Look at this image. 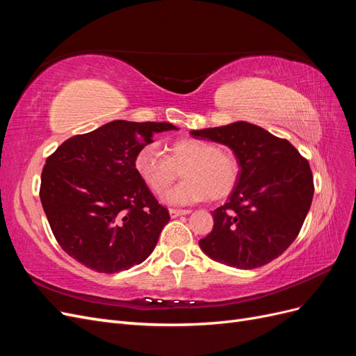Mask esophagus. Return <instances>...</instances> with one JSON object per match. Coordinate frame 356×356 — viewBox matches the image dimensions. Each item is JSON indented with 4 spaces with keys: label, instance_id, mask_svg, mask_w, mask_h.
Returning <instances> with one entry per match:
<instances>
[{
    "label": "esophagus",
    "instance_id": "34e87169",
    "mask_svg": "<svg viewBox=\"0 0 356 356\" xmlns=\"http://www.w3.org/2000/svg\"><path fill=\"white\" fill-rule=\"evenodd\" d=\"M169 213H170V218H177V217H181V215L190 213V211L188 209H169Z\"/></svg>",
    "mask_w": 356,
    "mask_h": 356
}]
</instances>
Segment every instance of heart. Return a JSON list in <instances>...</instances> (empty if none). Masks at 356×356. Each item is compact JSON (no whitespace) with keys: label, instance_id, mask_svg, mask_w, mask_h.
<instances>
[{"label":"heart","instance_id":"heart-1","mask_svg":"<svg viewBox=\"0 0 356 356\" xmlns=\"http://www.w3.org/2000/svg\"><path fill=\"white\" fill-rule=\"evenodd\" d=\"M135 170L156 195L174 184L182 170L184 181L170 190V204H191L204 199L220 200L232 195L241 177L239 160L222 152L218 144L196 138L178 139L169 147V156L156 144L144 145L135 156Z\"/></svg>","mask_w":356,"mask_h":356}]
</instances>
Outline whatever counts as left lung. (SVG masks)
<instances>
[{"label":"left lung","mask_w":356,"mask_h":356,"mask_svg":"<svg viewBox=\"0 0 356 356\" xmlns=\"http://www.w3.org/2000/svg\"><path fill=\"white\" fill-rule=\"evenodd\" d=\"M190 134L227 145L241 165L238 186L212 212L213 229L199 241L202 251L242 270L270 263L296 241L310 209L309 161L286 139L246 122Z\"/></svg>","instance_id":"8db88e82"}]
</instances>
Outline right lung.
<instances>
[{
  "label": "right lung",
  "instance_id": "1",
  "mask_svg": "<svg viewBox=\"0 0 356 356\" xmlns=\"http://www.w3.org/2000/svg\"><path fill=\"white\" fill-rule=\"evenodd\" d=\"M170 123L114 120L47 157L40 199L60 248L98 273L141 264L170 217L135 170V156Z\"/></svg>",
  "mask_w": 356,
  "mask_h": 356
}]
</instances>
